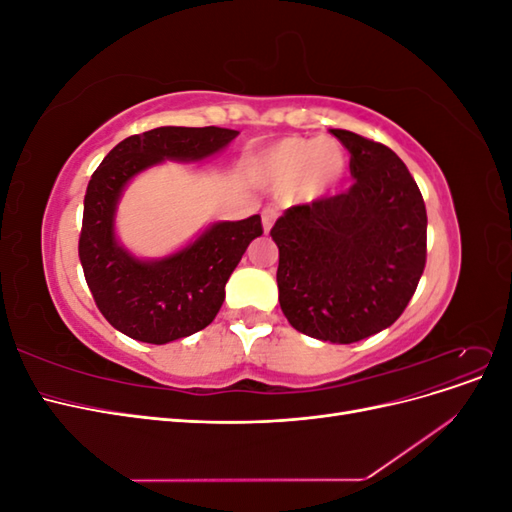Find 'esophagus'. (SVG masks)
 <instances>
[{
    "mask_svg": "<svg viewBox=\"0 0 512 512\" xmlns=\"http://www.w3.org/2000/svg\"><path fill=\"white\" fill-rule=\"evenodd\" d=\"M275 220H277V209L267 207L265 211H262V228H265V232L271 230V226L275 224Z\"/></svg>",
    "mask_w": 512,
    "mask_h": 512,
    "instance_id": "esophagus-1",
    "label": "esophagus"
}]
</instances>
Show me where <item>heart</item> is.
Wrapping results in <instances>:
<instances>
[{
  "label": "heart",
  "mask_w": 512,
  "mask_h": 512,
  "mask_svg": "<svg viewBox=\"0 0 512 512\" xmlns=\"http://www.w3.org/2000/svg\"><path fill=\"white\" fill-rule=\"evenodd\" d=\"M346 168L344 151L331 138L290 136L267 147L252 164V177L262 188L286 192L301 200L329 194Z\"/></svg>",
  "instance_id": "b5f03b06"
}]
</instances>
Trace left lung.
<instances>
[{"label":"left lung","mask_w":512,"mask_h":512,"mask_svg":"<svg viewBox=\"0 0 512 512\" xmlns=\"http://www.w3.org/2000/svg\"><path fill=\"white\" fill-rule=\"evenodd\" d=\"M356 179L344 194L284 211L271 228L277 290L294 329L331 344L376 335L401 316L427 256L421 190L397 153L348 130Z\"/></svg>","instance_id":"left-lung-1"}]
</instances>
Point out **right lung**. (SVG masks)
Returning a JSON list of instances; mask_svg holds the SVG:
<instances>
[{"label": "right lung", "instance_id": "add662e5", "mask_svg": "<svg viewBox=\"0 0 512 512\" xmlns=\"http://www.w3.org/2000/svg\"><path fill=\"white\" fill-rule=\"evenodd\" d=\"M228 128L162 126L128 136L91 175L79 256L102 316L145 344L188 337L218 316L226 282L247 245L262 235L260 215L213 222L188 245L162 258H138L117 239V207L128 183L166 160L203 162L237 138Z\"/></svg>", "mask_w": 512, "mask_h": 512}]
</instances>
